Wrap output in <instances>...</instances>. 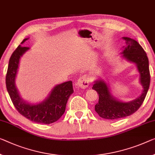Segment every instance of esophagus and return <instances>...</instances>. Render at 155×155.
I'll return each instance as SVG.
<instances>
[{"label":"esophagus","mask_w":155,"mask_h":155,"mask_svg":"<svg viewBox=\"0 0 155 155\" xmlns=\"http://www.w3.org/2000/svg\"><path fill=\"white\" fill-rule=\"evenodd\" d=\"M89 84V79L87 75H83L79 78L77 85L82 89H86Z\"/></svg>","instance_id":"34e87169"}]
</instances>
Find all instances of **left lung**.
I'll use <instances>...</instances> for the list:
<instances>
[{"label":"left lung","mask_w":155,"mask_h":155,"mask_svg":"<svg viewBox=\"0 0 155 155\" xmlns=\"http://www.w3.org/2000/svg\"><path fill=\"white\" fill-rule=\"evenodd\" d=\"M126 46L122 52L123 57L137 66L140 73V82L143 90L138 98L127 102L116 100L111 96L108 85L103 80L94 82L92 89L99 95L98 102L95 105V110L101 118L115 120L130 116L136 112L143 102L150 82L149 61L147 54L139 43L129 37H123Z\"/></svg>","instance_id":"8db88e82"}]
</instances>
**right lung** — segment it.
<instances>
[{
  "mask_svg": "<svg viewBox=\"0 0 155 155\" xmlns=\"http://www.w3.org/2000/svg\"><path fill=\"white\" fill-rule=\"evenodd\" d=\"M26 40L27 38L21 44ZM29 48L19 45L10 57L5 79L7 90L14 106L21 115L35 123L51 124L59 120L65 111L68 100L73 93V82L68 81L57 85L41 103L30 104L22 100L15 86V78L21 57Z\"/></svg>",
  "mask_w": 155,
  "mask_h": 155,
  "instance_id": "add662e5",
  "label": "right lung"
}]
</instances>
